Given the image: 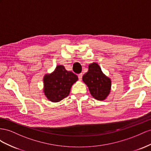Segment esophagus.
I'll return each instance as SVG.
<instances>
[{
  "mask_svg": "<svg viewBox=\"0 0 151 151\" xmlns=\"http://www.w3.org/2000/svg\"><path fill=\"white\" fill-rule=\"evenodd\" d=\"M82 76H83V75H82V73H80V74H79V75H78V79H79V80H81V79H82Z\"/></svg>",
  "mask_w": 151,
  "mask_h": 151,
  "instance_id": "1",
  "label": "esophagus"
}]
</instances>
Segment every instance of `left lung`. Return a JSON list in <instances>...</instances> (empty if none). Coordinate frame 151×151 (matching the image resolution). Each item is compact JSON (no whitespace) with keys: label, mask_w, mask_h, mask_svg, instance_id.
<instances>
[{"label":"left lung","mask_w":151,"mask_h":151,"mask_svg":"<svg viewBox=\"0 0 151 151\" xmlns=\"http://www.w3.org/2000/svg\"><path fill=\"white\" fill-rule=\"evenodd\" d=\"M83 82L87 85L92 96L99 101L106 99L110 93L111 79L102 73L98 64H89L88 71L83 76Z\"/></svg>","instance_id":"left-lung-1"}]
</instances>
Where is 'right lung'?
I'll return each instance as SVG.
<instances>
[{
  "instance_id": "1",
  "label": "right lung",
  "mask_w": 151,
  "mask_h": 151,
  "mask_svg": "<svg viewBox=\"0 0 151 151\" xmlns=\"http://www.w3.org/2000/svg\"><path fill=\"white\" fill-rule=\"evenodd\" d=\"M77 75L58 65L54 72L44 77V92L51 102H58L68 97L71 86L78 80Z\"/></svg>"
}]
</instances>
